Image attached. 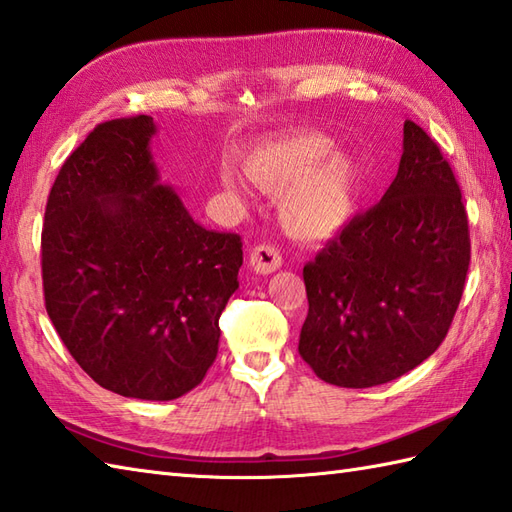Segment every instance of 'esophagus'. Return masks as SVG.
<instances>
[{
    "mask_svg": "<svg viewBox=\"0 0 512 512\" xmlns=\"http://www.w3.org/2000/svg\"><path fill=\"white\" fill-rule=\"evenodd\" d=\"M248 264L257 270L259 275H270L281 268V253L273 244H259L248 255Z\"/></svg>",
    "mask_w": 512,
    "mask_h": 512,
    "instance_id": "esophagus-1",
    "label": "esophagus"
}]
</instances>
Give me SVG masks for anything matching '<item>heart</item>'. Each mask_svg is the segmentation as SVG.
<instances>
[{"mask_svg": "<svg viewBox=\"0 0 512 512\" xmlns=\"http://www.w3.org/2000/svg\"><path fill=\"white\" fill-rule=\"evenodd\" d=\"M332 143L317 134L273 140L250 151L246 176L270 195H284L279 217L286 231L299 239L334 235L350 220L358 193V167L347 154L328 155ZM222 187L239 198L242 182L233 171H222Z\"/></svg>", "mask_w": 512, "mask_h": 512, "instance_id": "heart-1", "label": "heart"}]
</instances>
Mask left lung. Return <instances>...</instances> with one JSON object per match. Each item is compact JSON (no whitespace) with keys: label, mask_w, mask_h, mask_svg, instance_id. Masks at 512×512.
I'll return each mask as SVG.
<instances>
[{"label":"left lung","mask_w":512,"mask_h":512,"mask_svg":"<svg viewBox=\"0 0 512 512\" xmlns=\"http://www.w3.org/2000/svg\"><path fill=\"white\" fill-rule=\"evenodd\" d=\"M469 264L460 184L436 140L405 121L383 200L303 266L310 308L301 358L336 387H374L411 372L447 336Z\"/></svg>","instance_id":"8db88e82"}]
</instances>
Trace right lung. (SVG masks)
I'll use <instances>...</instances> for the list:
<instances>
[{
    "instance_id": "add662e5",
    "label": "right lung",
    "mask_w": 512,
    "mask_h": 512,
    "mask_svg": "<svg viewBox=\"0 0 512 512\" xmlns=\"http://www.w3.org/2000/svg\"><path fill=\"white\" fill-rule=\"evenodd\" d=\"M151 116L96 125L63 162L41 231L48 317L94 383L173 400L217 356L242 237L206 231L160 184Z\"/></svg>"
}]
</instances>
